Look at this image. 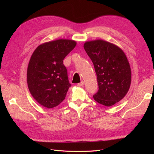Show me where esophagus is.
Returning <instances> with one entry per match:
<instances>
[{
    "mask_svg": "<svg viewBox=\"0 0 154 154\" xmlns=\"http://www.w3.org/2000/svg\"><path fill=\"white\" fill-rule=\"evenodd\" d=\"M83 85H84V82L83 81H82L80 83H78V86H79V87H82Z\"/></svg>",
    "mask_w": 154,
    "mask_h": 154,
    "instance_id": "esophagus-1",
    "label": "esophagus"
}]
</instances>
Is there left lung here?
I'll list each match as a JSON object with an SVG mask.
<instances>
[{
	"instance_id": "obj_1",
	"label": "left lung",
	"mask_w": 154,
	"mask_h": 154,
	"mask_svg": "<svg viewBox=\"0 0 154 154\" xmlns=\"http://www.w3.org/2000/svg\"><path fill=\"white\" fill-rule=\"evenodd\" d=\"M84 49L94 64L98 91L93 96L97 103L110 106L127 94L131 69L127 57L118 46L102 40L87 42Z\"/></svg>"
}]
</instances>
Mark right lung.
Wrapping results in <instances>:
<instances>
[{"label":"right lung","instance_id":"right-lung-1","mask_svg":"<svg viewBox=\"0 0 154 154\" xmlns=\"http://www.w3.org/2000/svg\"><path fill=\"white\" fill-rule=\"evenodd\" d=\"M76 45L71 40L49 42L37 47L31 56L27 85L35 100L46 108H53L62 102L71 86L63 61Z\"/></svg>","mask_w":154,"mask_h":154}]
</instances>
